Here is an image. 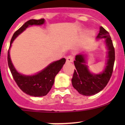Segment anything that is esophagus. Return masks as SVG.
I'll return each instance as SVG.
<instances>
[{
  "mask_svg": "<svg viewBox=\"0 0 125 125\" xmlns=\"http://www.w3.org/2000/svg\"><path fill=\"white\" fill-rule=\"evenodd\" d=\"M74 60V56L72 55H70L66 57V62H73Z\"/></svg>",
  "mask_w": 125,
  "mask_h": 125,
  "instance_id": "esophagus-1",
  "label": "esophagus"
}]
</instances>
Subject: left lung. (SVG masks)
<instances>
[{
    "instance_id": "8db88e82",
    "label": "left lung",
    "mask_w": 125,
    "mask_h": 125,
    "mask_svg": "<svg viewBox=\"0 0 125 125\" xmlns=\"http://www.w3.org/2000/svg\"><path fill=\"white\" fill-rule=\"evenodd\" d=\"M97 39H104L107 48V60L106 66L102 73L93 74L86 65V55H76L74 65L76 70L72 79V85L80 94L86 96L94 95L101 91L106 86L111 77L115 61V50L109 32L102 26L100 27Z\"/></svg>"
}]
</instances>
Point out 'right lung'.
<instances>
[{
  "mask_svg": "<svg viewBox=\"0 0 125 125\" xmlns=\"http://www.w3.org/2000/svg\"><path fill=\"white\" fill-rule=\"evenodd\" d=\"M45 23V19H31L27 21L14 32L10 42V48L8 52V64L11 74L20 89L28 95L33 97H42L49 93L54 82L55 77L62 68L66 59L62 58L60 60L53 62L45 68L34 75H26L21 74L14 66L10 54L11 44L14 39L28 26L32 25H42Z\"/></svg>",
  "mask_w": 125,
  "mask_h": 125,
  "instance_id": "1",
  "label": "right lung"
}]
</instances>
